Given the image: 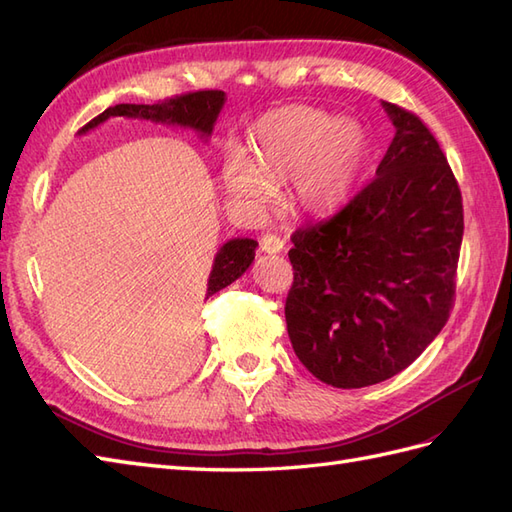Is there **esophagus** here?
I'll return each instance as SVG.
<instances>
[{
	"instance_id": "1",
	"label": "esophagus",
	"mask_w": 512,
	"mask_h": 512,
	"mask_svg": "<svg viewBox=\"0 0 512 512\" xmlns=\"http://www.w3.org/2000/svg\"><path fill=\"white\" fill-rule=\"evenodd\" d=\"M259 246H261V251H264V253L276 255V253L283 251L285 242H283L279 236H274V233H266V236L259 240Z\"/></svg>"
}]
</instances>
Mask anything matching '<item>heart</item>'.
Listing matches in <instances>:
<instances>
[{
  "instance_id": "b5f03b06",
  "label": "heart",
  "mask_w": 512,
  "mask_h": 512,
  "mask_svg": "<svg viewBox=\"0 0 512 512\" xmlns=\"http://www.w3.org/2000/svg\"><path fill=\"white\" fill-rule=\"evenodd\" d=\"M369 158L371 137L360 122L289 105L257 122L253 163L233 154L225 165V186L231 197L266 203L272 197L270 184L294 180L298 206L326 214L354 193Z\"/></svg>"
}]
</instances>
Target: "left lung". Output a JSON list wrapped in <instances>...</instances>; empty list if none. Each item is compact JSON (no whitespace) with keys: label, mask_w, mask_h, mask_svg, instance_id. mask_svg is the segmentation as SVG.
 Masks as SVG:
<instances>
[{"label":"left lung","mask_w":512,"mask_h":512,"mask_svg":"<svg viewBox=\"0 0 512 512\" xmlns=\"http://www.w3.org/2000/svg\"><path fill=\"white\" fill-rule=\"evenodd\" d=\"M382 107L394 139L371 184L291 236L289 341L334 388L373 386L410 367L446 326L455 298L459 184L429 128L392 102Z\"/></svg>","instance_id":"1"}]
</instances>
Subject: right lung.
<instances>
[{
	"instance_id": "right-lung-1",
	"label": "right lung",
	"mask_w": 512,
	"mask_h": 512,
	"mask_svg": "<svg viewBox=\"0 0 512 512\" xmlns=\"http://www.w3.org/2000/svg\"><path fill=\"white\" fill-rule=\"evenodd\" d=\"M225 92L218 90H203L184 96H175L156 105H115L107 111H102L98 118H94L90 124H85L79 135L90 133L92 128L107 122L109 118H133V120H148L154 124L165 126H180L191 128L201 139H210L218 113L225 107ZM257 242L251 238H233L225 242L214 257L212 272L208 279V294L212 296L216 291L231 285L236 279L248 270L255 259Z\"/></svg>"
}]
</instances>
